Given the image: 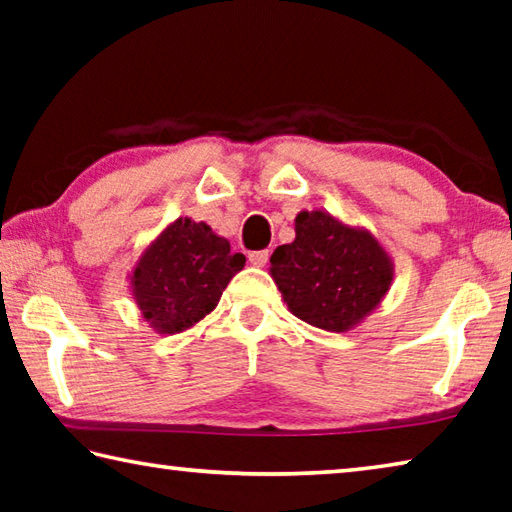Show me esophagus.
<instances>
[{"label": "esophagus", "mask_w": 512, "mask_h": 512, "mask_svg": "<svg viewBox=\"0 0 512 512\" xmlns=\"http://www.w3.org/2000/svg\"><path fill=\"white\" fill-rule=\"evenodd\" d=\"M248 262L253 264V266H257V268L266 266V262H268V250H255V253L248 255Z\"/></svg>", "instance_id": "34e87169"}]
</instances>
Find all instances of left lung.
<instances>
[{
    "label": "left lung",
    "mask_w": 512,
    "mask_h": 512,
    "mask_svg": "<svg viewBox=\"0 0 512 512\" xmlns=\"http://www.w3.org/2000/svg\"><path fill=\"white\" fill-rule=\"evenodd\" d=\"M268 273L293 316L341 334L381 305L395 264L370 230L323 210H302L296 239L275 248Z\"/></svg>",
    "instance_id": "left-lung-1"
}]
</instances>
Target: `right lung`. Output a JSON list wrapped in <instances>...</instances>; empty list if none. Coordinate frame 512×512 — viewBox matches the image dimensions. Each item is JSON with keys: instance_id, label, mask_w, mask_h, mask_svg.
Wrapping results in <instances>:
<instances>
[{"instance_id": "1", "label": "right lung", "mask_w": 512, "mask_h": 512, "mask_svg": "<svg viewBox=\"0 0 512 512\" xmlns=\"http://www.w3.org/2000/svg\"><path fill=\"white\" fill-rule=\"evenodd\" d=\"M244 264L210 225L180 216L142 250L128 275L131 296L151 329L180 334L212 314Z\"/></svg>"}]
</instances>
